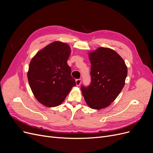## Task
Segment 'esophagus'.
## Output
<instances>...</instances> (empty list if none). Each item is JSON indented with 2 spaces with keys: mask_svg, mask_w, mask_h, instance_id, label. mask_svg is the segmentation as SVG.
<instances>
[{
  "mask_svg": "<svg viewBox=\"0 0 153 153\" xmlns=\"http://www.w3.org/2000/svg\"><path fill=\"white\" fill-rule=\"evenodd\" d=\"M75 82H76V85L77 86H79L80 85V84H81V82H82V79H81V78H80V79H76Z\"/></svg>",
  "mask_w": 153,
  "mask_h": 153,
  "instance_id": "34e87169",
  "label": "esophagus"
}]
</instances>
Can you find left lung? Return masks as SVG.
I'll list each match as a JSON object with an SVG mask.
<instances>
[{
	"mask_svg": "<svg viewBox=\"0 0 153 153\" xmlns=\"http://www.w3.org/2000/svg\"><path fill=\"white\" fill-rule=\"evenodd\" d=\"M91 82L88 87L82 85L85 102L91 108L107 107L122 91L128 69L123 58L112 49L100 47L91 52Z\"/></svg>",
	"mask_w": 153,
	"mask_h": 153,
	"instance_id": "left-lung-1",
	"label": "left lung"
}]
</instances>
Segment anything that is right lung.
Listing matches in <instances>:
<instances>
[{"label":"right lung","instance_id":"obj_1","mask_svg":"<svg viewBox=\"0 0 153 153\" xmlns=\"http://www.w3.org/2000/svg\"><path fill=\"white\" fill-rule=\"evenodd\" d=\"M69 46L54 41L32 59L27 73L30 89L39 102L48 107L61 105L76 82L67 61Z\"/></svg>","mask_w":153,"mask_h":153}]
</instances>
